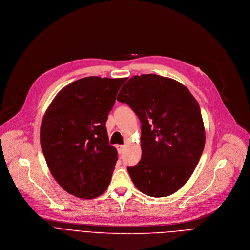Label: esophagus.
Masks as SVG:
<instances>
[{"label":"esophagus","instance_id":"34e87169","mask_svg":"<svg viewBox=\"0 0 250 250\" xmlns=\"http://www.w3.org/2000/svg\"><path fill=\"white\" fill-rule=\"evenodd\" d=\"M116 147H117V150H118L119 154H122V153H123V151H124V147H125V146H121V145H118Z\"/></svg>","mask_w":250,"mask_h":250}]
</instances>
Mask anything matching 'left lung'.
I'll list each match as a JSON object with an SVG mask.
<instances>
[{
  "label": "left lung",
  "mask_w": 250,
  "mask_h": 250,
  "mask_svg": "<svg viewBox=\"0 0 250 250\" xmlns=\"http://www.w3.org/2000/svg\"><path fill=\"white\" fill-rule=\"evenodd\" d=\"M117 100L141 123V159L127 167L133 184L154 198L175 193L189 180L205 146L197 100L181 83L156 74L131 77Z\"/></svg>",
  "instance_id": "1"
}]
</instances>
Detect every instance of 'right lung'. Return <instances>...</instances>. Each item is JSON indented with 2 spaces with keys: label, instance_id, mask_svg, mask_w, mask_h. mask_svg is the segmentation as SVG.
Masks as SVG:
<instances>
[{
  "label": "right lung",
  "instance_id": "obj_1",
  "mask_svg": "<svg viewBox=\"0 0 250 250\" xmlns=\"http://www.w3.org/2000/svg\"><path fill=\"white\" fill-rule=\"evenodd\" d=\"M126 78L90 76L64 87L46 110L41 146L57 183L69 194L93 199L108 188L117 149L105 122Z\"/></svg>",
  "mask_w": 250,
  "mask_h": 250
}]
</instances>
